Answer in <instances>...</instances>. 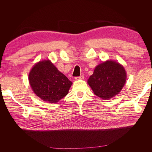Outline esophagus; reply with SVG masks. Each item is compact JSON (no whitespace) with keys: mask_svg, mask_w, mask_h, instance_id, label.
<instances>
[{"mask_svg":"<svg viewBox=\"0 0 152 152\" xmlns=\"http://www.w3.org/2000/svg\"><path fill=\"white\" fill-rule=\"evenodd\" d=\"M84 79V75H80V77H75V80H81Z\"/></svg>","mask_w":152,"mask_h":152,"instance_id":"1","label":"esophagus"}]
</instances>
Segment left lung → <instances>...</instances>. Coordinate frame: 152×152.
I'll use <instances>...</instances> for the list:
<instances>
[{
    "instance_id": "obj_1",
    "label": "left lung",
    "mask_w": 152,
    "mask_h": 152,
    "mask_svg": "<svg viewBox=\"0 0 152 152\" xmlns=\"http://www.w3.org/2000/svg\"><path fill=\"white\" fill-rule=\"evenodd\" d=\"M125 68L119 63L107 60L96 66L93 75L87 80L95 95L108 100L117 95L126 82Z\"/></svg>"
}]
</instances>
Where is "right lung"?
<instances>
[{
	"label": "right lung",
	"mask_w": 152,
	"mask_h": 152,
	"mask_svg": "<svg viewBox=\"0 0 152 152\" xmlns=\"http://www.w3.org/2000/svg\"><path fill=\"white\" fill-rule=\"evenodd\" d=\"M28 80L34 93L50 103H58L66 96L72 85L49 59L34 65L28 74Z\"/></svg>",
	"instance_id": "1"
}]
</instances>
